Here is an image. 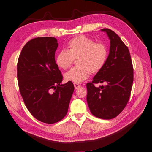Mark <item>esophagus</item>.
<instances>
[{
    "label": "esophagus",
    "mask_w": 152,
    "mask_h": 152,
    "mask_svg": "<svg viewBox=\"0 0 152 152\" xmlns=\"http://www.w3.org/2000/svg\"><path fill=\"white\" fill-rule=\"evenodd\" d=\"M74 87H75V89H77L78 88L80 87V85L78 84V83H74Z\"/></svg>",
    "instance_id": "esophagus-1"
}]
</instances>
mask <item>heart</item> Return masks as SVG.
<instances>
[{
  "instance_id": "1",
  "label": "heart",
  "mask_w": 152,
  "mask_h": 152,
  "mask_svg": "<svg viewBox=\"0 0 152 152\" xmlns=\"http://www.w3.org/2000/svg\"><path fill=\"white\" fill-rule=\"evenodd\" d=\"M108 50L107 45L86 36L80 35L69 41L66 50L58 53L56 63L59 68L66 70L77 59L78 65L64 74L66 81L80 83L86 80L90 74L100 72L107 61Z\"/></svg>"
}]
</instances>
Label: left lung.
I'll use <instances>...</instances> for the list:
<instances>
[{
  "instance_id": "left-lung-1",
  "label": "left lung",
  "mask_w": 152,
  "mask_h": 152,
  "mask_svg": "<svg viewBox=\"0 0 152 152\" xmlns=\"http://www.w3.org/2000/svg\"><path fill=\"white\" fill-rule=\"evenodd\" d=\"M110 40V53L102 70L87 83V101L95 117L110 120L123 111L130 99L133 68L130 52L119 36L112 30L103 28ZM105 83L96 88L95 83Z\"/></svg>"
}]
</instances>
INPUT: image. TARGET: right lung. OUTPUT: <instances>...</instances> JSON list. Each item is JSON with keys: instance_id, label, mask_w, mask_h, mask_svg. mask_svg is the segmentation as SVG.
<instances>
[{"instance_id": "1", "label": "right lung", "mask_w": 152, "mask_h": 152, "mask_svg": "<svg viewBox=\"0 0 152 152\" xmlns=\"http://www.w3.org/2000/svg\"><path fill=\"white\" fill-rule=\"evenodd\" d=\"M58 45L52 37L30 40L23 47L17 66L19 91L26 107L36 119L50 124L65 117L74 91L72 82L61 83L63 76L55 60Z\"/></svg>"}]
</instances>
